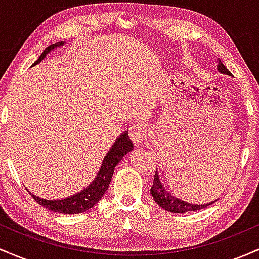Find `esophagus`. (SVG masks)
Returning <instances> with one entry per match:
<instances>
[{"label":"esophagus","instance_id":"1","mask_svg":"<svg viewBox=\"0 0 259 259\" xmlns=\"http://www.w3.org/2000/svg\"><path fill=\"white\" fill-rule=\"evenodd\" d=\"M129 135L130 139L134 141V144L141 145L142 142L146 140V129L142 125H138V124H136V125L130 127Z\"/></svg>","mask_w":259,"mask_h":259}]
</instances>
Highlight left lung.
<instances>
[{"instance_id": "8db88e82", "label": "left lung", "mask_w": 259, "mask_h": 259, "mask_svg": "<svg viewBox=\"0 0 259 259\" xmlns=\"http://www.w3.org/2000/svg\"><path fill=\"white\" fill-rule=\"evenodd\" d=\"M217 62H218V67H217V69L219 70V73L230 75L231 73L229 72L227 67L222 63L221 59H217ZM151 195H152L154 202H156L159 207H162L163 209H165L167 212H171V213H181V214L186 212H192V210L203 209V208H207L209 204L214 203L215 202L213 201V202H209V203H204V204H195V203H190V202L181 200V198L175 197L173 194H170V192L165 189L164 184H163L162 180H160L158 171H156V174H154L153 185L151 187Z\"/></svg>"}]
</instances>
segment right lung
<instances>
[{
  "label": "right lung",
  "mask_w": 259,
  "mask_h": 259,
  "mask_svg": "<svg viewBox=\"0 0 259 259\" xmlns=\"http://www.w3.org/2000/svg\"><path fill=\"white\" fill-rule=\"evenodd\" d=\"M63 45L64 41H61V42L52 44L49 47H46L37 61L32 64V67L40 63L41 61H44L45 57L50 52L56 50L57 47L63 46ZM134 144L132 140L129 139L127 132L120 134L119 138L115 140L114 144L109 148L108 153L103 158L99 173L95 177V179L85 189H82L81 191L76 192V194L72 196L59 198V200H46V198H41L36 195L31 194L30 191H29V194H31L32 198L40 206L47 208V209L52 210V212L61 213V214H78V213L86 212V210L94 207L102 198V196L105 195L107 189H108L109 183H111L112 175L114 173V168L117 167L118 163L123 159V157L126 153L132 152Z\"/></svg>",
  "instance_id": "right-lung-1"
}]
</instances>
